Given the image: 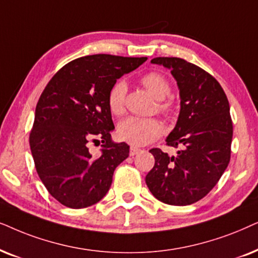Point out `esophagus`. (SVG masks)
Returning <instances> with one entry per match:
<instances>
[{"label": "esophagus", "instance_id": "1", "mask_svg": "<svg viewBox=\"0 0 258 258\" xmlns=\"http://www.w3.org/2000/svg\"><path fill=\"white\" fill-rule=\"evenodd\" d=\"M140 152V149H137V147L132 146L131 149H130V156H136V154H138Z\"/></svg>", "mask_w": 258, "mask_h": 258}]
</instances>
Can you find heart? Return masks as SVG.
<instances>
[{"label":"heart","mask_w":258,"mask_h":258,"mask_svg":"<svg viewBox=\"0 0 258 258\" xmlns=\"http://www.w3.org/2000/svg\"><path fill=\"white\" fill-rule=\"evenodd\" d=\"M140 84L145 87L149 93L153 95L158 101V109L161 112L171 111V102L163 99L170 93V84L164 75L156 72H151L143 75ZM126 84L123 81H116L109 89L107 95V105L109 111L114 115H121L125 111ZM118 137L123 142L133 146H144L152 143L163 133V125L157 119H145L138 116H128L118 123L116 128Z\"/></svg>","instance_id":"b5f03b06"}]
</instances>
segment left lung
<instances>
[{"label":"left lung","instance_id":"8db88e82","mask_svg":"<svg viewBox=\"0 0 258 258\" xmlns=\"http://www.w3.org/2000/svg\"><path fill=\"white\" fill-rule=\"evenodd\" d=\"M171 71L179 89L180 111L166 145L181 149L170 157L159 149L146 185L158 201L190 205L210 192L230 161L232 121L228 98L216 79L179 57H154Z\"/></svg>","mask_w":258,"mask_h":258}]
</instances>
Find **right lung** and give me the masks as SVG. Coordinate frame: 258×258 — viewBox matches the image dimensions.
Here are the masks:
<instances>
[{
  "mask_svg": "<svg viewBox=\"0 0 258 258\" xmlns=\"http://www.w3.org/2000/svg\"><path fill=\"white\" fill-rule=\"evenodd\" d=\"M146 60L109 54L79 57L61 68L41 94L30 150L41 181L64 207L82 209L101 201L115 167L128 157L130 146L112 140L107 95L119 78ZM89 141L103 143L98 157L89 152Z\"/></svg>",
  "mask_w": 258,
  "mask_h": 258,
  "instance_id": "add662e5",
  "label": "right lung"
}]
</instances>
